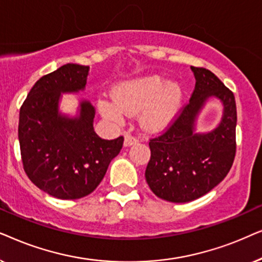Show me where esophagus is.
<instances>
[{
  "mask_svg": "<svg viewBox=\"0 0 262 262\" xmlns=\"http://www.w3.org/2000/svg\"><path fill=\"white\" fill-rule=\"evenodd\" d=\"M138 142H139V140L137 138H134L133 135H130V134H125L124 135V146H125V147H129V146L138 144Z\"/></svg>",
  "mask_w": 262,
  "mask_h": 262,
  "instance_id": "1",
  "label": "esophagus"
}]
</instances>
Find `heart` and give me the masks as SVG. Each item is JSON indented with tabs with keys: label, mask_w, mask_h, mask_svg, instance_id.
Instances as JSON below:
<instances>
[{
	"label": "heart",
	"mask_w": 262,
	"mask_h": 262,
	"mask_svg": "<svg viewBox=\"0 0 262 262\" xmlns=\"http://www.w3.org/2000/svg\"><path fill=\"white\" fill-rule=\"evenodd\" d=\"M115 99L98 102L100 114L115 123L123 122L124 115L142 110L140 123L147 130H160L171 122L179 110L182 92L176 83H166L162 76L128 80L118 85Z\"/></svg>",
	"instance_id": "heart-1"
}]
</instances>
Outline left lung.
Segmentation results:
<instances>
[{
  "label": "left lung",
  "mask_w": 262,
  "mask_h": 262,
  "mask_svg": "<svg viewBox=\"0 0 262 262\" xmlns=\"http://www.w3.org/2000/svg\"><path fill=\"white\" fill-rule=\"evenodd\" d=\"M190 68L196 82L189 103L171 127L148 144L146 181L157 196L170 202H189L207 194L228 175L236 153L235 96L208 69ZM210 98L222 103L221 122L211 132L199 134L198 114Z\"/></svg>",
  "instance_id": "8db88e82"
}]
</instances>
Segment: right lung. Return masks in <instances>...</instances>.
<instances>
[{"instance_id": "obj_1", "label": "right lung", "mask_w": 262, "mask_h": 262, "mask_svg": "<svg viewBox=\"0 0 262 262\" xmlns=\"http://www.w3.org/2000/svg\"><path fill=\"white\" fill-rule=\"evenodd\" d=\"M89 66L67 63L41 76L19 115L20 151L26 175L51 196L74 200L98 187L123 138L104 140L93 129L96 109L80 100L76 116L60 111L62 93L85 90Z\"/></svg>"}]
</instances>
